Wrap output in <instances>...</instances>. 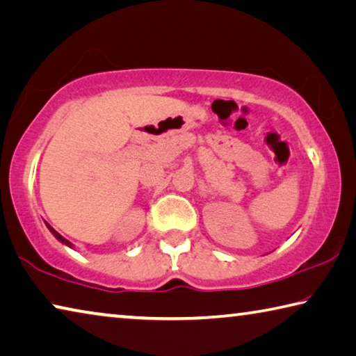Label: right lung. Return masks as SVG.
I'll use <instances>...</instances> for the list:
<instances>
[{
	"label": "right lung",
	"instance_id": "obj_1",
	"mask_svg": "<svg viewBox=\"0 0 356 356\" xmlns=\"http://www.w3.org/2000/svg\"><path fill=\"white\" fill-rule=\"evenodd\" d=\"M45 225H47V227H48V231H50V232L53 234V236H55V237L59 240V242H61V243H63V245H65V246H69V248H74V245H72L67 238H64V237L61 236V234L56 232L55 229H53L50 225H48V222H45Z\"/></svg>",
	"mask_w": 356,
	"mask_h": 356
}]
</instances>
